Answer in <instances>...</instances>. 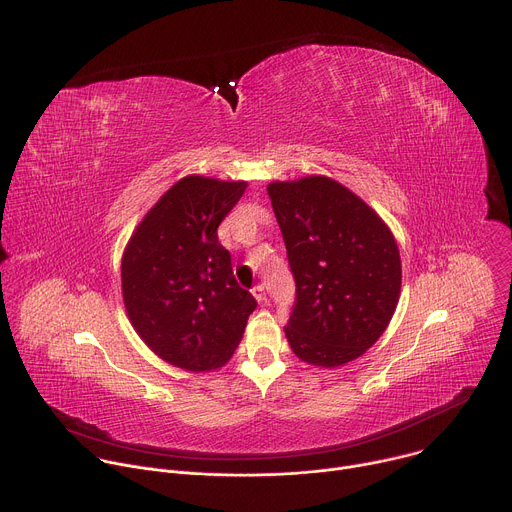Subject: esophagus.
I'll list each match as a JSON object with an SVG mask.
<instances>
[{
    "label": "esophagus",
    "mask_w": 512,
    "mask_h": 512,
    "mask_svg": "<svg viewBox=\"0 0 512 512\" xmlns=\"http://www.w3.org/2000/svg\"><path fill=\"white\" fill-rule=\"evenodd\" d=\"M253 295H255V299H257L259 303H263V301H265V287H263L261 283H257V285L253 287Z\"/></svg>",
    "instance_id": "obj_1"
}]
</instances>
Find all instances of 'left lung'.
Returning a JSON list of instances; mask_svg holds the SVG:
<instances>
[{
  "mask_svg": "<svg viewBox=\"0 0 512 512\" xmlns=\"http://www.w3.org/2000/svg\"><path fill=\"white\" fill-rule=\"evenodd\" d=\"M295 279L285 325L293 354L337 368L360 358L388 327L402 263L388 225L358 195L327 177L267 187Z\"/></svg>",
  "mask_w": 512,
  "mask_h": 512,
  "instance_id": "8db88e82",
  "label": "left lung"
}]
</instances>
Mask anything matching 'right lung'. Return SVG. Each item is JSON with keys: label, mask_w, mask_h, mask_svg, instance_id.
<instances>
[{"label": "right lung", "mask_w": 512, "mask_h": 512, "mask_svg": "<svg viewBox=\"0 0 512 512\" xmlns=\"http://www.w3.org/2000/svg\"><path fill=\"white\" fill-rule=\"evenodd\" d=\"M245 189V181L185 177L144 215L124 249L128 319L142 342L177 368L211 372L227 364L257 307L217 235Z\"/></svg>", "instance_id": "right-lung-1"}]
</instances>
